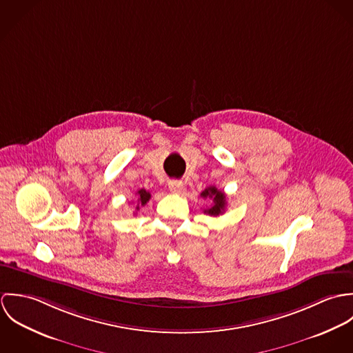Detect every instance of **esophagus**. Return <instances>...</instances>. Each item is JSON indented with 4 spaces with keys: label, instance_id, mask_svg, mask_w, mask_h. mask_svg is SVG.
<instances>
[{
    "label": "esophagus",
    "instance_id": "obj_1",
    "mask_svg": "<svg viewBox=\"0 0 353 353\" xmlns=\"http://www.w3.org/2000/svg\"><path fill=\"white\" fill-rule=\"evenodd\" d=\"M168 189L172 193H181L183 189V183L181 181H170L168 182Z\"/></svg>",
    "mask_w": 353,
    "mask_h": 353
}]
</instances>
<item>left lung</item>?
<instances>
[{
  "mask_svg": "<svg viewBox=\"0 0 353 353\" xmlns=\"http://www.w3.org/2000/svg\"><path fill=\"white\" fill-rule=\"evenodd\" d=\"M202 199H209L212 200L213 203L210 208L203 209V213L209 214V216H219L224 212L225 206H227V201H225V194L220 190H217L214 186H209L206 188L201 193Z\"/></svg>",
  "mask_w": 353,
  "mask_h": 353,
  "instance_id": "8db88e82",
  "label": "left lung"
}]
</instances>
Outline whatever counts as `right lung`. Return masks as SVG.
<instances>
[{
    "label": "right lung",
    "instance_id": "obj_1",
    "mask_svg": "<svg viewBox=\"0 0 353 353\" xmlns=\"http://www.w3.org/2000/svg\"><path fill=\"white\" fill-rule=\"evenodd\" d=\"M151 199V193L147 192L145 189H141L137 192V205H136V210H140L141 206H144L147 202Z\"/></svg>",
    "mask_w": 353,
    "mask_h": 353
}]
</instances>
